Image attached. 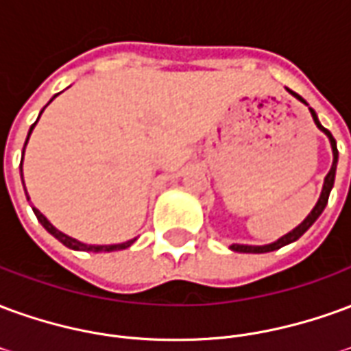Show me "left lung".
<instances>
[{
	"label": "left lung",
	"mask_w": 351,
	"mask_h": 351,
	"mask_svg": "<svg viewBox=\"0 0 351 351\" xmlns=\"http://www.w3.org/2000/svg\"><path fill=\"white\" fill-rule=\"evenodd\" d=\"M287 92L291 93V95H295L297 99L302 101L304 105H308L306 101L302 99L301 95H297L295 92H291V90H287ZM310 114H312V118H314V123H316L317 128L319 130L324 131L325 135L329 137V141H331V148H332V165H331V171L327 173V176H325V180H324V190H322V195H319V199H317V203L316 206L312 208V213L304 218V220L297 226V228L293 229V231H289L287 235L284 237H280L278 241H274V243L271 244H265V246H248V244H231L229 248L233 252H241V254H265V252H274V250H278V248H282V246H286V244H291L295 243L297 239H301L306 231L310 229V226L314 223V221L319 218V214L324 213V208L325 205H327V201H329V193H331V188H332V184H335V173H337V161H339V150H337V141L332 138L331 135V131L329 130H325L324 125L319 123V120H317V116L316 112H314V108H310Z\"/></svg>",
	"instance_id": "8db88e82"
}]
</instances>
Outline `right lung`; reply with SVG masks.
<instances>
[{"mask_svg":"<svg viewBox=\"0 0 351 351\" xmlns=\"http://www.w3.org/2000/svg\"><path fill=\"white\" fill-rule=\"evenodd\" d=\"M41 114H43V110H41ZM39 114V116H41ZM39 120V118H37ZM37 123V122H35ZM35 123L29 128V133H27V138H29V135H32V131H34L35 128ZM27 138H26V143H24V148H26L27 145ZM22 160H24V152H22ZM20 173H22V163H20ZM22 184H24V176H22ZM26 197H27V191H26ZM27 201H29V197H27ZM34 213L35 216H37V220L41 221V226L47 231H49L50 235L52 237H56L58 241L62 244H65L67 248H71V250H80V252H114V250H125V248H130L131 244L135 243L137 239H131V241H128V243H122V244H105V246H101V244H84V243H80V241H77V239H73V237L69 235H65V233H62L60 229H56L52 223H50L45 216H43L37 208L34 206Z\"/></svg>","mask_w":351,"mask_h":351,"instance_id":"right-lung-1","label":"right lung"}]
</instances>
